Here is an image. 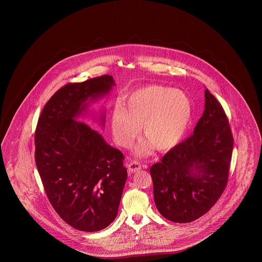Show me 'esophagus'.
<instances>
[{
    "mask_svg": "<svg viewBox=\"0 0 262 262\" xmlns=\"http://www.w3.org/2000/svg\"><path fill=\"white\" fill-rule=\"evenodd\" d=\"M141 169V164L137 161V160H133L127 164V170L128 173H136L137 171H139Z\"/></svg>",
    "mask_w": 262,
    "mask_h": 262,
    "instance_id": "esophagus-1",
    "label": "esophagus"
}]
</instances>
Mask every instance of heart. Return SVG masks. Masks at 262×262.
I'll return each instance as SVG.
<instances>
[{"label": "heart", "mask_w": 262, "mask_h": 262, "mask_svg": "<svg viewBox=\"0 0 262 262\" xmlns=\"http://www.w3.org/2000/svg\"><path fill=\"white\" fill-rule=\"evenodd\" d=\"M192 116L187 94L162 85H148L129 93L117 104L111 116L116 142L129 147L139 134L147 141L138 146V155H147L152 146L158 151L171 149L183 138Z\"/></svg>", "instance_id": "1"}]
</instances>
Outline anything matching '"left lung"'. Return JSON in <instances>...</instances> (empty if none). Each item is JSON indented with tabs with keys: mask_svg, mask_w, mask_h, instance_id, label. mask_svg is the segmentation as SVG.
<instances>
[{
	"mask_svg": "<svg viewBox=\"0 0 262 262\" xmlns=\"http://www.w3.org/2000/svg\"><path fill=\"white\" fill-rule=\"evenodd\" d=\"M205 110L193 135L151 166L158 211L176 223H188L209 211L224 191L234 138L223 107L208 89Z\"/></svg>",
	"mask_w": 262,
	"mask_h": 262,
	"instance_id": "obj_1",
	"label": "left lung"
}]
</instances>
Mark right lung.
Returning <instances> with one entry per match:
<instances>
[{
  "mask_svg": "<svg viewBox=\"0 0 262 262\" xmlns=\"http://www.w3.org/2000/svg\"><path fill=\"white\" fill-rule=\"evenodd\" d=\"M114 85L109 75L66 84L44 106L35 130V163L47 198L66 223L83 232L115 220L127 177L124 154L79 120L88 100Z\"/></svg>",
  "mask_w": 262,
  "mask_h": 262,
  "instance_id": "obj_1",
  "label": "right lung"
}]
</instances>
